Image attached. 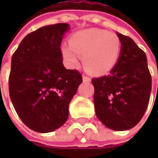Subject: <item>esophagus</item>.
Returning a JSON list of instances; mask_svg holds the SVG:
<instances>
[{
  "label": "esophagus",
  "mask_w": 158,
  "mask_h": 158,
  "mask_svg": "<svg viewBox=\"0 0 158 158\" xmlns=\"http://www.w3.org/2000/svg\"><path fill=\"white\" fill-rule=\"evenodd\" d=\"M82 81H83V82H90V78H89V76H85V75H83V76H82Z\"/></svg>",
  "instance_id": "esophagus-1"
}]
</instances>
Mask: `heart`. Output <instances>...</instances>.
<instances>
[{
	"label": "heart",
	"mask_w": 158,
	"mask_h": 158,
	"mask_svg": "<svg viewBox=\"0 0 158 158\" xmlns=\"http://www.w3.org/2000/svg\"><path fill=\"white\" fill-rule=\"evenodd\" d=\"M121 43L115 33L100 29H86L74 33L69 44L63 43L60 52L65 62L76 67L83 58L86 71L95 76L108 73L118 62Z\"/></svg>",
	"instance_id": "obj_1"
}]
</instances>
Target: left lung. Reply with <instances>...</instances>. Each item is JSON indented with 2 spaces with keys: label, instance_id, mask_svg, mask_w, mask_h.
Returning <instances> with one entry per match:
<instances>
[{
  "label": "left lung",
  "instance_id": "1",
  "mask_svg": "<svg viewBox=\"0 0 158 158\" xmlns=\"http://www.w3.org/2000/svg\"><path fill=\"white\" fill-rule=\"evenodd\" d=\"M117 35L121 43L118 62L108 76L91 82L97 117L106 127L123 131L134 127L143 118L152 82L145 52L131 38Z\"/></svg>",
  "mask_w": 158,
  "mask_h": 158
}]
</instances>
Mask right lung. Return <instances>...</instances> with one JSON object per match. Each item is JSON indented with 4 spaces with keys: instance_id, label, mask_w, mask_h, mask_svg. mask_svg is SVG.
<instances>
[{
    "instance_id": "right-lung-1",
    "label": "right lung",
    "mask_w": 158,
    "mask_h": 158,
    "mask_svg": "<svg viewBox=\"0 0 158 158\" xmlns=\"http://www.w3.org/2000/svg\"><path fill=\"white\" fill-rule=\"evenodd\" d=\"M69 30L68 23L40 28L12 55L9 97L22 121L35 132L49 133L67 121L70 101L82 82L79 71L62 63L60 45Z\"/></svg>"
}]
</instances>
